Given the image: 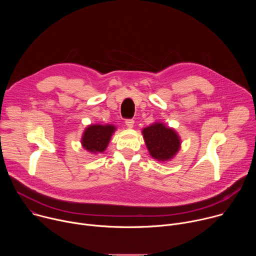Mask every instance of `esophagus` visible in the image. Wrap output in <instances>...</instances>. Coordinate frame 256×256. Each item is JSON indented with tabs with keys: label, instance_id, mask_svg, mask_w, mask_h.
<instances>
[{
	"label": "esophagus",
	"instance_id": "esophagus-1",
	"mask_svg": "<svg viewBox=\"0 0 256 256\" xmlns=\"http://www.w3.org/2000/svg\"><path fill=\"white\" fill-rule=\"evenodd\" d=\"M134 120H126V126L128 128H134Z\"/></svg>",
	"mask_w": 256,
	"mask_h": 256
}]
</instances>
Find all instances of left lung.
I'll list each match as a JSON object with an SVG mask.
<instances>
[{"label": "left lung", "instance_id": "8db88e82", "mask_svg": "<svg viewBox=\"0 0 256 256\" xmlns=\"http://www.w3.org/2000/svg\"><path fill=\"white\" fill-rule=\"evenodd\" d=\"M142 132L150 155L158 161L164 162L172 159L180 149L178 134L173 128H167L163 124L155 122L144 128Z\"/></svg>", "mask_w": 256, "mask_h": 256}]
</instances>
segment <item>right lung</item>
<instances>
[{
  "mask_svg": "<svg viewBox=\"0 0 256 256\" xmlns=\"http://www.w3.org/2000/svg\"><path fill=\"white\" fill-rule=\"evenodd\" d=\"M116 130V126L112 124L89 126L82 136L83 148L93 154L104 152Z\"/></svg>",
  "mask_w": 256,
  "mask_h": 256,
  "instance_id": "obj_1",
  "label": "right lung"
}]
</instances>
